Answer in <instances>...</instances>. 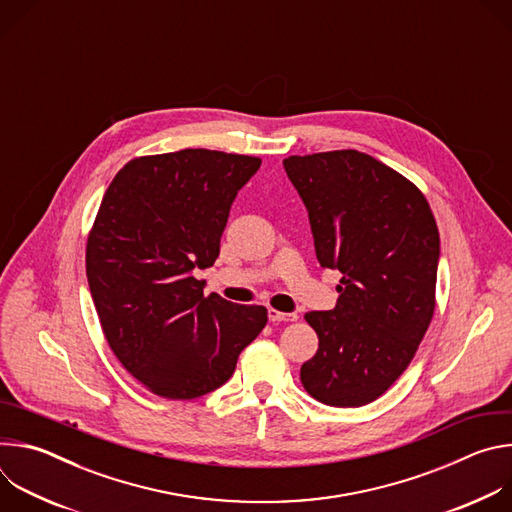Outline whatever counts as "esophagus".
I'll return each instance as SVG.
<instances>
[{
	"instance_id": "obj_1",
	"label": "esophagus",
	"mask_w": 512,
	"mask_h": 512,
	"mask_svg": "<svg viewBox=\"0 0 512 512\" xmlns=\"http://www.w3.org/2000/svg\"><path fill=\"white\" fill-rule=\"evenodd\" d=\"M269 316V322H296L298 320V314L294 312H277V310H269L267 312Z\"/></svg>"
}]
</instances>
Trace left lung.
<instances>
[{"label": "left lung", "mask_w": 512, "mask_h": 512, "mask_svg": "<svg viewBox=\"0 0 512 512\" xmlns=\"http://www.w3.org/2000/svg\"><path fill=\"white\" fill-rule=\"evenodd\" d=\"M283 168L306 204L320 265L342 273L336 308L306 314L320 342L302 385L330 407L367 405L403 375L431 322L435 218L415 184L369 154L289 156Z\"/></svg>", "instance_id": "1"}]
</instances>
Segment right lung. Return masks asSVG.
<instances>
[{
  "instance_id": "right-lung-1",
  "label": "right lung",
  "mask_w": 512,
  "mask_h": 512,
  "mask_svg": "<svg viewBox=\"0 0 512 512\" xmlns=\"http://www.w3.org/2000/svg\"><path fill=\"white\" fill-rule=\"evenodd\" d=\"M253 156L212 150L135 158L109 184L87 243V277L105 338L152 393L196 399L235 373L267 324L263 306L204 298L194 269L212 267Z\"/></svg>"
}]
</instances>
